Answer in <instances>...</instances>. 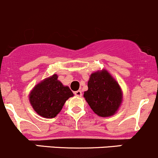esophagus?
<instances>
[{"mask_svg":"<svg viewBox=\"0 0 158 158\" xmlns=\"http://www.w3.org/2000/svg\"><path fill=\"white\" fill-rule=\"evenodd\" d=\"M74 94L77 97H81L82 96V92H81V90H77V91L74 92Z\"/></svg>","mask_w":158,"mask_h":158,"instance_id":"obj_1","label":"esophagus"}]
</instances>
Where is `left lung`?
<instances>
[{
  "label": "left lung",
  "mask_w": 158,
  "mask_h": 158,
  "mask_svg": "<svg viewBox=\"0 0 158 158\" xmlns=\"http://www.w3.org/2000/svg\"><path fill=\"white\" fill-rule=\"evenodd\" d=\"M87 87L84 97L95 114L101 117L115 114L122 101V92L118 82L107 71L93 73Z\"/></svg>",
  "instance_id": "1"
}]
</instances>
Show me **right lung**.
<instances>
[{
	"label": "right lung",
	"mask_w": 158,
	"mask_h": 158,
	"mask_svg": "<svg viewBox=\"0 0 158 158\" xmlns=\"http://www.w3.org/2000/svg\"><path fill=\"white\" fill-rule=\"evenodd\" d=\"M74 96L71 89L57 80V74L44 80L30 94V102L40 116L52 118L61 110L67 100Z\"/></svg>",
	"instance_id": "right-lung-1"
}]
</instances>
